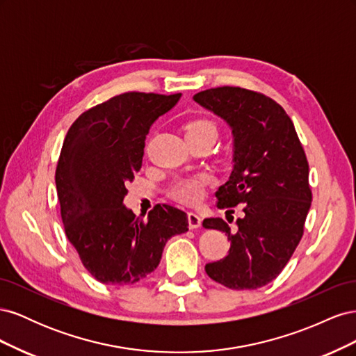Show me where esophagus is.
Masks as SVG:
<instances>
[{"label":"esophagus","mask_w":356,"mask_h":356,"mask_svg":"<svg viewBox=\"0 0 356 356\" xmlns=\"http://www.w3.org/2000/svg\"><path fill=\"white\" fill-rule=\"evenodd\" d=\"M187 218H188L190 229H197V227H200L202 218L199 217L197 213H195V212H188V213H187Z\"/></svg>","instance_id":"obj_1"}]
</instances>
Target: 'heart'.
I'll use <instances>...</instances> for the list:
<instances>
[{
	"label": "heart",
	"instance_id": "b5f03b06",
	"mask_svg": "<svg viewBox=\"0 0 356 356\" xmlns=\"http://www.w3.org/2000/svg\"><path fill=\"white\" fill-rule=\"evenodd\" d=\"M186 138L195 136H217V124L208 117H195L184 126ZM209 175L196 174L188 177H181L174 181L169 188V196L184 204H196L204 195V187L209 184Z\"/></svg>",
	"mask_w": 356,
	"mask_h": 356
}]
</instances>
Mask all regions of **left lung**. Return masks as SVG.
Masks as SVG:
<instances>
[{
	"mask_svg": "<svg viewBox=\"0 0 356 356\" xmlns=\"http://www.w3.org/2000/svg\"><path fill=\"white\" fill-rule=\"evenodd\" d=\"M195 101L232 126L234 165L215 196L220 209L233 213L239 204L243 212L234 230L222 218L203 220L230 241L227 257L204 270L230 289L261 288L284 270L305 233L312 203L306 153L293 120L261 92L222 86Z\"/></svg>",
	"mask_w": 356,
	"mask_h": 356,
	"instance_id": "8db88e82",
	"label": "left lung"
}]
</instances>
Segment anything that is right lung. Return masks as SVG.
Listing matches in <instances>:
<instances>
[{
    "label": "right lung",
    "mask_w": 356,
    "mask_h": 356,
    "mask_svg": "<svg viewBox=\"0 0 356 356\" xmlns=\"http://www.w3.org/2000/svg\"><path fill=\"white\" fill-rule=\"evenodd\" d=\"M181 93L124 92L84 111L68 129L56 166L60 217L83 266L105 285H134L156 270L184 211L156 204L148 218L126 209V182L143 166L145 136Z\"/></svg>",
    "instance_id": "add662e5"
}]
</instances>
